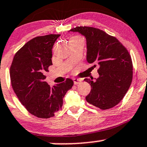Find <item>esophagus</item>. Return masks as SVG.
Returning <instances> with one entry per match:
<instances>
[{
	"label": "esophagus",
	"instance_id": "esophagus-1",
	"mask_svg": "<svg viewBox=\"0 0 147 147\" xmlns=\"http://www.w3.org/2000/svg\"><path fill=\"white\" fill-rule=\"evenodd\" d=\"M73 81H74V84H75V85H77V84H80V82H81L82 80H80V79L75 78V79H73Z\"/></svg>",
	"mask_w": 147,
	"mask_h": 147
}]
</instances>
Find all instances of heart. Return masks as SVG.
<instances>
[{
    "label": "heart",
    "mask_w": 147,
    "mask_h": 147,
    "mask_svg": "<svg viewBox=\"0 0 147 147\" xmlns=\"http://www.w3.org/2000/svg\"><path fill=\"white\" fill-rule=\"evenodd\" d=\"M75 38H76V37H75Z\"/></svg>",
    "instance_id": "obj_1"
}]
</instances>
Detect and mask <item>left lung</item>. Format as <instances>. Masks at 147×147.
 Here are the masks:
<instances>
[{
  "label": "left lung",
  "mask_w": 147,
  "mask_h": 147,
  "mask_svg": "<svg viewBox=\"0 0 147 147\" xmlns=\"http://www.w3.org/2000/svg\"><path fill=\"white\" fill-rule=\"evenodd\" d=\"M70 31L86 38V60L98 67V78L84 79L91 86L86 101L101 109L114 107L123 99L133 80V63L128 50L115 37L98 28L77 26Z\"/></svg>",
  "instance_id": "obj_1"
}]
</instances>
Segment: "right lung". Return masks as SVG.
<instances>
[{
  "instance_id": "obj_1",
  "label": "right lung",
  "mask_w": 147,
  "mask_h": 147,
  "mask_svg": "<svg viewBox=\"0 0 147 147\" xmlns=\"http://www.w3.org/2000/svg\"><path fill=\"white\" fill-rule=\"evenodd\" d=\"M59 34L36 37L16 53L10 67L11 83L22 104L33 115L47 119L62 108L63 98L74 82L49 86L45 82L46 72L52 65V47Z\"/></svg>"
}]
</instances>
